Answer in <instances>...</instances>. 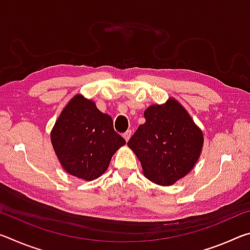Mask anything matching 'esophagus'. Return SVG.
I'll return each mask as SVG.
<instances>
[{
  "mask_svg": "<svg viewBox=\"0 0 250 250\" xmlns=\"http://www.w3.org/2000/svg\"><path fill=\"white\" fill-rule=\"evenodd\" d=\"M131 133H132V132H131V130H128L126 132L124 133V138H125V141H129V139L131 137Z\"/></svg>",
  "mask_w": 250,
  "mask_h": 250,
  "instance_id": "34e87169",
  "label": "esophagus"
}]
</instances>
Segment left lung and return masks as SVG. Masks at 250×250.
Here are the masks:
<instances>
[{
  "mask_svg": "<svg viewBox=\"0 0 250 250\" xmlns=\"http://www.w3.org/2000/svg\"><path fill=\"white\" fill-rule=\"evenodd\" d=\"M146 122L128 146L140 160L143 174L160 185H171L195 166L202 151L203 133L174 99L150 105Z\"/></svg>",
  "mask_w": 250,
  "mask_h": 250,
  "instance_id": "1",
  "label": "left lung"
}]
</instances>
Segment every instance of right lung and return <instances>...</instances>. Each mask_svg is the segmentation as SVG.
I'll return each instance as SVG.
<instances>
[{"mask_svg": "<svg viewBox=\"0 0 250 250\" xmlns=\"http://www.w3.org/2000/svg\"><path fill=\"white\" fill-rule=\"evenodd\" d=\"M50 139L65 171L86 181L104 173L113 153L125 145L113 129L111 117L80 95L62 110Z\"/></svg>", "mask_w": 250, "mask_h": 250, "instance_id": "obj_1", "label": "right lung"}]
</instances>
